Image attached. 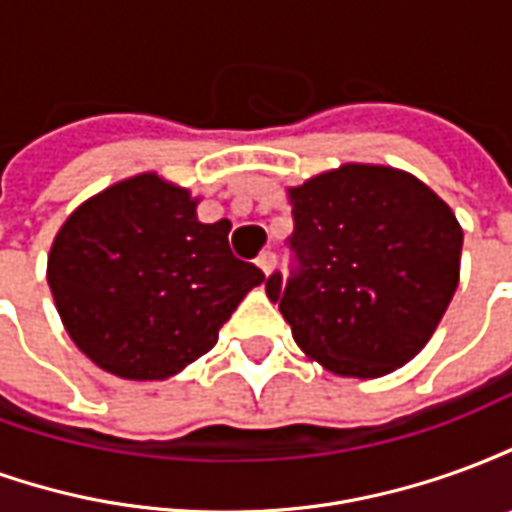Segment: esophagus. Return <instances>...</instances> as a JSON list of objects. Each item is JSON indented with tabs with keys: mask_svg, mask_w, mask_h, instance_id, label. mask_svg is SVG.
I'll use <instances>...</instances> for the list:
<instances>
[{
	"mask_svg": "<svg viewBox=\"0 0 512 512\" xmlns=\"http://www.w3.org/2000/svg\"><path fill=\"white\" fill-rule=\"evenodd\" d=\"M274 266H277V257H274V252H263V255L257 257V268H260L266 277L274 271Z\"/></svg>",
	"mask_w": 512,
	"mask_h": 512,
	"instance_id": "34e87169",
	"label": "esophagus"
}]
</instances>
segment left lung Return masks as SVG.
Here are the masks:
<instances>
[{"label":"left lung","mask_w":512,"mask_h":512,"mask_svg":"<svg viewBox=\"0 0 512 512\" xmlns=\"http://www.w3.org/2000/svg\"><path fill=\"white\" fill-rule=\"evenodd\" d=\"M299 271L266 279L293 340L345 378H378L428 345L461 279L463 230L411 172L343 164L288 189Z\"/></svg>","instance_id":"obj_1"}]
</instances>
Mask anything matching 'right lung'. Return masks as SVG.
Listing matches in <instances>:
<instances>
[{
	"label": "right lung",
	"mask_w": 512,
	"mask_h": 512,
	"mask_svg": "<svg viewBox=\"0 0 512 512\" xmlns=\"http://www.w3.org/2000/svg\"><path fill=\"white\" fill-rule=\"evenodd\" d=\"M200 197L139 172L84 200L54 235L49 279L65 332L126 381H167L208 354L263 271L235 260L233 224L197 219Z\"/></svg>",
	"instance_id": "1"
}]
</instances>
